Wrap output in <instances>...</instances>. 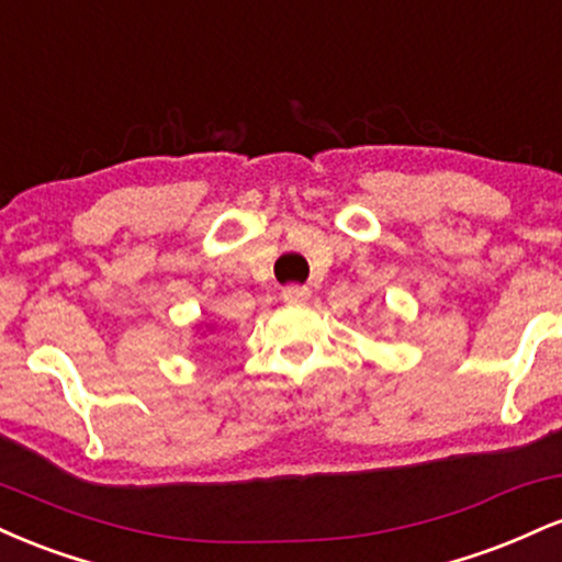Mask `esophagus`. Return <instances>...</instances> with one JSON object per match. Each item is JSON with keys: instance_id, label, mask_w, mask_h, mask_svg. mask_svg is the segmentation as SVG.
Here are the masks:
<instances>
[{"instance_id": "obj_1", "label": "esophagus", "mask_w": 562, "mask_h": 562, "mask_svg": "<svg viewBox=\"0 0 562 562\" xmlns=\"http://www.w3.org/2000/svg\"><path fill=\"white\" fill-rule=\"evenodd\" d=\"M308 295H312V290L303 288V285H288L285 290H282V299H285L288 303H306Z\"/></svg>"}]
</instances>
